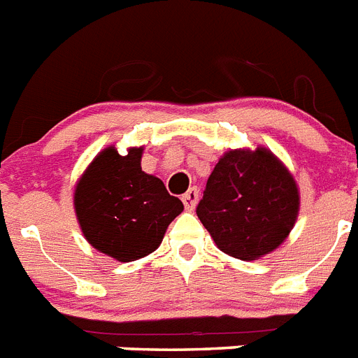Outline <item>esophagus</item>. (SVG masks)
Masks as SVG:
<instances>
[{"instance_id":"1","label":"esophagus","mask_w":358,"mask_h":358,"mask_svg":"<svg viewBox=\"0 0 358 358\" xmlns=\"http://www.w3.org/2000/svg\"><path fill=\"white\" fill-rule=\"evenodd\" d=\"M182 202H184V206L187 211H193L194 206H196V202H198V189L196 187L189 189L187 193L182 196Z\"/></svg>"}]
</instances>
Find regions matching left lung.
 I'll list each match as a JSON object with an SVG mask.
<instances>
[{
	"mask_svg": "<svg viewBox=\"0 0 358 358\" xmlns=\"http://www.w3.org/2000/svg\"><path fill=\"white\" fill-rule=\"evenodd\" d=\"M293 174L266 147L227 151L207 180L196 215L220 251L258 260L287 238L299 216Z\"/></svg>",
	"mask_w": 358,
	"mask_h": 358,
	"instance_id": "obj_1",
	"label": "left lung"
}]
</instances>
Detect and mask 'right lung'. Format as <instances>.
Listing matches in <instances>:
<instances>
[{"label":"right lung","instance_id":"1","mask_svg":"<svg viewBox=\"0 0 358 358\" xmlns=\"http://www.w3.org/2000/svg\"><path fill=\"white\" fill-rule=\"evenodd\" d=\"M143 147L122 156L107 147L87 167L74 189V211L87 242L118 262L147 257L164 240L184 203L164 182L142 171Z\"/></svg>","mask_w":358,"mask_h":358}]
</instances>
